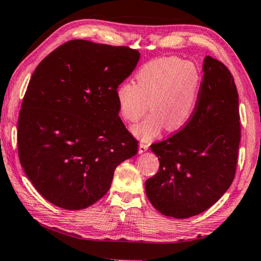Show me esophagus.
Instances as JSON below:
<instances>
[{"instance_id": "34e87169", "label": "esophagus", "mask_w": 261, "mask_h": 261, "mask_svg": "<svg viewBox=\"0 0 261 261\" xmlns=\"http://www.w3.org/2000/svg\"><path fill=\"white\" fill-rule=\"evenodd\" d=\"M148 146H149L148 143H144V141H141V143L139 144V153L146 152L148 149Z\"/></svg>"}]
</instances>
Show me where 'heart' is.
Listing matches in <instances>:
<instances>
[{"mask_svg": "<svg viewBox=\"0 0 261 261\" xmlns=\"http://www.w3.org/2000/svg\"><path fill=\"white\" fill-rule=\"evenodd\" d=\"M201 87L197 65L177 57L149 61L136 74V84L125 82L116 90L118 108L125 121L135 123L148 108L153 112L132 127L141 140L148 141L169 131L182 129L191 120Z\"/></svg>", "mask_w": 261, "mask_h": 261, "instance_id": "obj_1", "label": "heart"}]
</instances>
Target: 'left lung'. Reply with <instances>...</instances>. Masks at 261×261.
<instances>
[{"mask_svg": "<svg viewBox=\"0 0 261 261\" xmlns=\"http://www.w3.org/2000/svg\"><path fill=\"white\" fill-rule=\"evenodd\" d=\"M193 116L183 129L151 145L159 171L145 182L148 200L161 214L187 219L208 210L236 174L241 122L232 74L206 56Z\"/></svg>", "mask_w": 261, "mask_h": 261, "instance_id": "left-lung-1", "label": "left lung"}]
</instances>
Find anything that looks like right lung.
Wrapping results in <instances>:
<instances>
[{"label":"right lung","mask_w":261,"mask_h":261,"mask_svg":"<svg viewBox=\"0 0 261 261\" xmlns=\"http://www.w3.org/2000/svg\"><path fill=\"white\" fill-rule=\"evenodd\" d=\"M138 50L70 40L30 79L18 117V156L33 187L51 204L78 211L108 192L116 167L138 152L118 116L116 90Z\"/></svg>","instance_id":"right-lung-1"}]
</instances>
